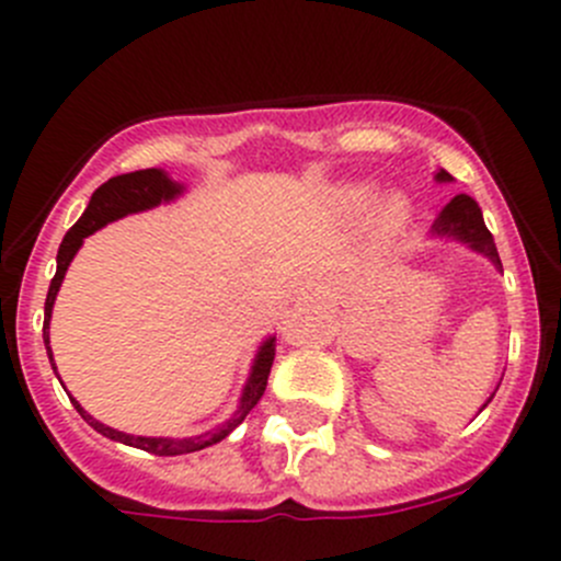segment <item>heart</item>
I'll return each mask as SVG.
<instances>
[{
	"mask_svg": "<svg viewBox=\"0 0 561 561\" xmlns=\"http://www.w3.org/2000/svg\"><path fill=\"white\" fill-rule=\"evenodd\" d=\"M373 197H375V188L367 186V183L342 186L340 192H336V203H340V208L353 216L364 214V210L369 208V203H373ZM405 221H408V203L402 197H391L389 203L380 208V230H383L386 236L400 232L402 227H405Z\"/></svg>",
	"mask_w": 561,
	"mask_h": 561,
	"instance_id": "heart-1",
	"label": "heart"
}]
</instances>
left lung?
Returning <instances> with one entry per match:
<instances>
[{"mask_svg":"<svg viewBox=\"0 0 561 561\" xmlns=\"http://www.w3.org/2000/svg\"><path fill=\"white\" fill-rule=\"evenodd\" d=\"M436 183H453V175H449L447 170H438ZM431 238L433 241L460 243V247L482 254V257H485L496 271H502V260H499L496 243H493L491 230L485 227V219H482V210H480V205H477V199H471L469 194H458V197H453L447 205H444L442 214H438L436 221H433ZM496 389H493L491 397L482 402L480 411H485L488 402H491L493 394H496Z\"/></svg>","mask_w":561,"mask_h":561,"instance_id":"1","label":"left lung"}]
</instances>
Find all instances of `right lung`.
<instances>
[{
    "mask_svg": "<svg viewBox=\"0 0 561 561\" xmlns=\"http://www.w3.org/2000/svg\"><path fill=\"white\" fill-rule=\"evenodd\" d=\"M183 192H186V186L178 181H172L170 172L159 170V167H153V170L128 172V175H117V178H112V181L103 183L101 188H95V194L90 197V205L84 208L81 219L76 221L68 232H65L62 243H59L57 274H54L51 285H48L46 318H43V342H46V353H48V362H51V367H54V353H51V345H48V325H51L54 301H57V293H59V287H62L65 271H68V265L73 263L76 252L81 249L84 238L92 236V232H98L101 227H106L108 221H117V219H123V216L142 214V210L159 208V205L172 203V199L181 197ZM274 340L276 336H265V340L260 342L257 353H254L252 369H249V378H247V383H243L241 397H238V408L232 411V416L225 419L221 425L210 427V431L197 433V436H186V438L134 436V433L114 431V427L98 422V419L90 416V413H87L84 408L79 405V400H73V397H70V402H73L76 411L81 413V419H84L92 431H98L101 436L112 438V442L125 444V447L145 449V453L161 455V458L199 453V449L214 447V444H219L221 438L230 436V433L241 425L243 419H247V413L260 402V397H263V391H265V383H268L271 364H274ZM54 373H57V367H54Z\"/></svg>",
    "mask_w": 561,
    "mask_h": 561,
    "instance_id": "add662e5",
    "label": "right lung"
}]
</instances>
